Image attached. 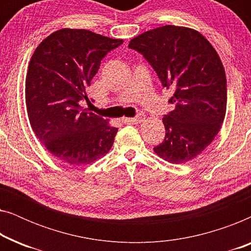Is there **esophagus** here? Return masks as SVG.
Masks as SVG:
<instances>
[{
	"mask_svg": "<svg viewBox=\"0 0 251 251\" xmlns=\"http://www.w3.org/2000/svg\"><path fill=\"white\" fill-rule=\"evenodd\" d=\"M144 120H145V115L144 114H138L136 116V118H131V119H128V118H123L122 121L125 123H129V125H137V123H142Z\"/></svg>",
	"mask_w": 251,
	"mask_h": 251,
	"instance_id": "esophagus-1",
	"label": "esophagus"
}]
</instances>
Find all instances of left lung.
Wrapping results in <instances>:
<instances>
[{"mask_svg": "<svg viewBox=\"0 0 251 251\" xmlns=\"http://www.w3.org/2000/svg\"><path fill=\"white\" fill-rule=\"evenodd\" d=\"M149 61L163 87L175 89L174 109L163 116V142L154 152L170 163H185L217 136L226 113V75L218 53L197 30L166 25L130 41Z\"/></svg>", "mask_w": 251, "mask_h": 251, "instance_id": "obj_1", "label": "left lung"}]
</instances>
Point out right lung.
<instances>
[{"mask_svg": "<svg viewBox=\"0 0 251 251\" xmlns=\"http://www.w3.org/2000/svg\"><path fill=\"white\" fill-rule=\"evenodd\" d=\"M123 40L87 29L64 28L44 39L30 58L25 95L29 123L57 160L82 166L111 150L118 128L80 106L109 51Z\"/></svg>", "mask_w": 251, "mask_h": 251, "instance_id": "right-lung-1", "label": "right lung"}]
</instances>
